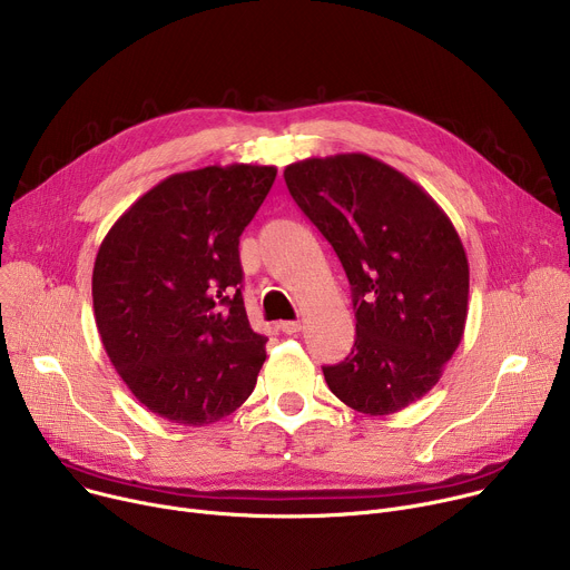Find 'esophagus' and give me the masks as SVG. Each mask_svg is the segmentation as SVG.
Listing matches in <instances>:
<instances>
[{
  "mask_svg": "<svg viewBox=\"0 0 570 570\" xmlns=\"http://www.w3.org/2000/svg\"><path fill=\"white\" fill-rule=\"evenodd\" d=\"M278 328H281L283 333H287V335H296V333L301 331V322H281Z\"/></svg>",
  "mask_w": 570,
  "mask_h": 570,
  "instance_id": "1",
  "label": "esophagus"
}]
</instances>
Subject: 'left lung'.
I'll return each mask as SVG.
<instances>
[{"label":"left lung","instance_id":"obj_1","mask_svg":"<svg viewBox=\"0 0 570 570\" xmlns=\"http://www.w3.org/2000/svg\"><path fill=\"white\" fill-rule=\"evenodd\" d=\"M283 175L352 285L356 342L322 367L331 392L365 415L406 409L463 337L470 269L459 233L420 185L363 153L303 159Z\"/></svg>","mask_w":570,"mask_h":570}]
</instances>
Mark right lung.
Masks as SVG:
<instances>
[{"label":"right lung","instance_id":"add662e5","mask_svg":"<svg viewBox=\"0 0 570 570\" xmlns=\"http://www.w3.org/2000/svg\"><path fill=\"white\" fill-rule=\"evenodd\" d=\"M276 166L175 173L111 226L94 267L105 352L159 417L205 426L237 411L267 358L242 298L239 237Z\"/></svg>","mask_w":570,"mask_h":570}]
</instances>
